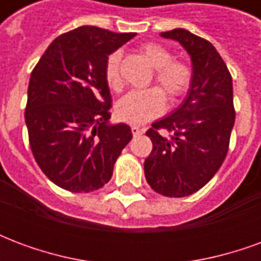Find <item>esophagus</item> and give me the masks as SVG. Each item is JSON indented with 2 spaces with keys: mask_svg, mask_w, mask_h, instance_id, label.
<instances>
[{
  "mask_svg": "<svg viewBox=\"0 0 261 261\" xmlns=\"http://www.w3.org/2000/svg\"><path fill=\"white\" fill-rule=\"evenodd\" d=\"M131 131H133V136L134 137H138L141 136V134H144V130L140 128V127H137V125H133V127H131Z\"/></svg>",
  "mask_w": 261,
  "mask_h": 261,
  "instance_id": "obj_1",
  "label": "esophagus"
}]
</instances>
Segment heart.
<instances>
[{
  "mask_svg": "<svg viewBox=\"0 0 261 261\" xmlns=\"http://www.w3.org/2000/svg\"><path fill=\"white\" fill-rule=\"evenodd\" d=\"M148 63L155 68V82L164 91L169 100H176L189 89L192 82V69L183 61H173L168 48L155 43H148L141 47ZM120 53L110 54L106 63V81L114 91L121 89L119 72ZM164 93L158 88L142 91H131L116 103V116L130 124H142L158 117L165 110Z\"/></svg>",
  "mask_w": 261,
  "mask_h": 261,
  "instance_id": "1",
  "label": "heart"
}]
</instances>
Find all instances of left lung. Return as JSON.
Returning <instances> with one entry per match:
<instances>
[{
	"label": "left lung",
	"instance_id": "8db88e82",
	"mask_svg": "<svg viewBox=\"0 0 261 261\" xmlns=\"http://www.w3.org/2000/svg\"><path fill=\"white\" fill-rule=\"evenodd\" d=\"M159 36L186 50L192 82L179 108L147 131L152 151L144 162V172L148 185L159 194L186 197L205 186L226 156L235 124L232 76L205 39L180 28ZM159 128L173 130L174 136H161Z\"/></svg>",
	"mask_w": 261,
	"mask_h": 261
}]
</instances>
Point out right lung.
I'll return each mask as SVG.
<instances>
[{
  "label": "right lung",
  "instance_id": "obj_1",
  "mask_svg": "<svg viewBox=\"0 0 261 261\" xmlns=\"http://www.w3.org/2000/svg\"><path fill=\"white\" fill-rule=\"evenodd\" d=\"M136 33L81 26L54 39L32 71L25 121L43 173L68 192L105 186L133 138L130 125L112 124L105 69L109 56Z\"/></svg>",
  "mask_w": 261,
  "mask_h": 261
}]
</instances>
